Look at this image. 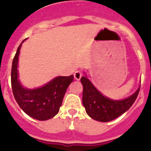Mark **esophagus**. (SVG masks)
<instances>
[{
	"mask_svg": "<svg viewBox=\"0 0 151 151\" xmlns=\"http://www.w3.org/2000/svg\"><path fill=\"white\" fill-rule=\"evenodd\" d=\"M82 76V72L78 70V71H76L74 73V78L76 80H79L81 78V77Z\"/></svg>",
	"mask_w": 151,
	"mask_h": 151,
	"instance_id": "34e87169",
	"label": "esophagus"
}]
</instances>
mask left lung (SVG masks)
<instances>
[{"label":"left lung","mask_w":151,"mask_h":151,"mask_svg":"<svg viewBox=\"0 0 151 151\" xmlns=\"http://www.w3.org/2000/svg\"><path fill=\"white\" fill-rule=\"evenodd\" d=\"M83 85L82 103L91 118L100 122H109L119 117L132 106L139 93L140 88L132 95L121 101L104 97L85 76L81 78Z\"/></svg>","instance_id":"8db88e82"}]
</instances>
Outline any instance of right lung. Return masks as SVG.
<instances>
[{"label":"right lung","instance_id":"1","mask_svg":"<svg viewBox=\"0 0 151 151\" xmlns=\"http://www.w3.org/2000/svg\"><path fill=\"white\" fill-rule=\"evenodd\" d=\"M22 43L18 47L12 64L11 85L13 96L19 106L27 115L38 120H47L58 113L66 89L73 81L74 76L73 75L59 76L43 87L36 89L25 88L19 81L17 69Z\"/></svg>","mask_w":151,"mask_h":151}]
</instances>
